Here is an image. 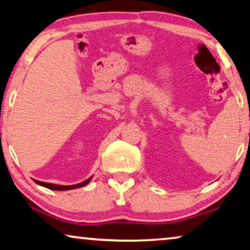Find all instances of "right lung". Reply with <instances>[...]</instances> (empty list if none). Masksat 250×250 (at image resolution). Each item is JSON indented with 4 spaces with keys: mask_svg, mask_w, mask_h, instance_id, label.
I'll return each mask as SVG.
<instances>
[{
    "mask_svg": "<svg viewBox=\"0 0 250 250\" xmlns=\"http://www.w3.org/2000/svg\"><path fill=\"white\" fill-rule=\"evenodd\" d=\"M91 180V178L87 179L86 181H83L79 184H75V186H58V184H52V183H47V182H41V181H38V180H34V182L37 184H39V186H42L44 188H48L50 190H58V191H63V190H71V189H77V188H80V187H83L86 186L87 183H89V181Z\"/></svg>",
    "mask_w": 250,
    "mask_h": 250,
    "instance_id": "add662e5",
    "label": "right lung"
}]
</instances>
